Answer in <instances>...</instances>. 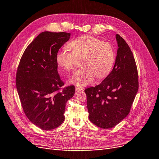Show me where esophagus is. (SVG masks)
I'll list each match as a JSON object with an SVG mask.
<instances>
[{
  "mask_svg": "<svg viewBox=\"0 0 159 159\" xmlns=\"http://www.w3.org/2000/svg\"><path fill=\"white\" fill-rule=\"evenodd\" d=\"M83 89H84V88H83L82 87L78 86V85H75V90H78V91H80V90H82Z\"/></svg>",
  "mask_w": 159,
  "mask_h": 159,
  "instance_id": "1",
  "label": "esophagus"
}]
</instances>
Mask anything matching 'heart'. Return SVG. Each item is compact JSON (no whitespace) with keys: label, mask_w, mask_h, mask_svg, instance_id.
I'll return each instance as SVG.
<instances>
[{"label":"heart","mask_w":159,"mask_h":159,"mask_svg":"<svg viewBox=\"0 0 159 159\" xmlns=\"http://www.w3.org/2000/svg\"><path fill=\"white\" fill-rule=\"evenodd\" d=\"M68 48L56 53L58 66L65 71H71L78 59H81V69L75 71L70 79V84L78 86L87 85L95 76L102 79L111 72L115 62V52L107 42L91 35L77 37L68 44Z\"/></svg>","instance_id":"b5f03b06"}]
</instances>
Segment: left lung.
I'll use <instances>...</instances> for the list:
<instances>
[{
  "label": "left lung",
  "mask_w": 159,
  "mask_h": 159,
  "mask_svg": "<svg viewBox=\"0 0 159 159\" xmlns=\"http://www.w3.org/2000/svg\"><path fill=\"white\" fill-rule=\"evenodd\" d=\"M116 38L118 49L112 70L100 85L85 89L89 120L103 129L114 127L128 115L139 89L133 52L120 35Z\"/></svg>",
  "instance_id": "left-lung-1"
}]
</instances>
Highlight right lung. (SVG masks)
<instances>
[{
    "label": "right lung",
    "mask_w": 159,
    "mask_h": 159,
    "mask_svg": "<svg viewBox=\"0 0 159 159\" xmlns=\"http://www.w3.org/2000/svg\"><path fill=\"white\" fill-rule=\"evenodd\" d=\"M70 37L66 32L41 33L25 49L17 67L16 87L22 109L43 130L61 125L66 103L75 93L74 85L62 87L56 59Z\"/></svg>",
    "instance_id": "add662e5"
}]
</instances>
